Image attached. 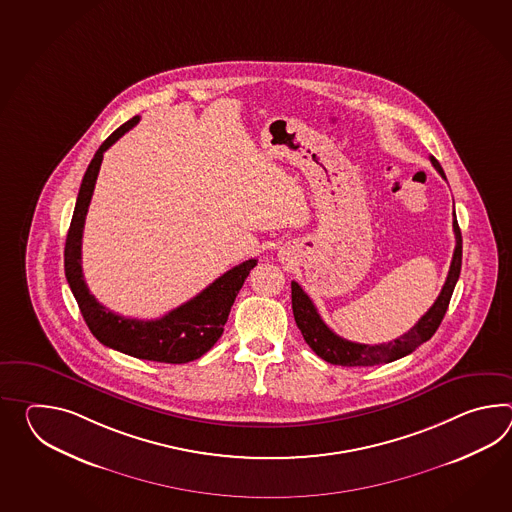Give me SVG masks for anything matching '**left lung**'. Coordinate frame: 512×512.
I'll use <instances>...</instances> for the list:
<instances>
[{
  "instance_id": "1",
  "label": "left lung",
  "mask_w": 512,
  "mask_h": 512,
  "mask_svg": "<svg viewBox=\"0 0 512 512\" xmlns=\"http://www.w3.org/2000/svg\"><path fill=\"white\" fill-rule=\"evenodd\" d=\"M430 161L437 172L444 176L443 167L439 161L430 156ZM454 233L455 250L450 264V272L446 277L443 290L439 297L435 299L432 308L422 316L413 329H409L404 336L389 343H380V345H365V343H356V341L345 340L338 336L336 332L325 325V321L318 314V308L314 307L312 299L305 294V290L292 281V310L296 318L297 327L301 330L303 338L308 343V347L318 354L321 360L329 364L343 365V367H367V365L387 364L395 362L398 358L413 353L424 341L430 340L435 330L439 329L444 314L450 305V299L454 294L455 283L461 273V259H463V239H461V229L457 224L454 211Z\"/></svg>"
}]
</instances>
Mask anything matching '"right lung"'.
Segmentation results:
<instances>
[{
  "mask_svg": "<svg viewBox=\"0 0 512 512\" xmlns=\"http://www.w3.org/2000/svg\"><path fill=\"white\" fill-rule=\"evenodd\" d=\"M137 123L139 115L126 121L125 125L119 126L95 152L86 169L80 183L73 218L69 224L68 239L64 248V270L69 288L82 312V318L86 321L91 334L103 345L141 360L163 364H187L207 353L222 336L235 297L239 294L246 277L257 266V259H250L231 268L191 301L183 303L182 307L174 308L159 319L143 321L123 318L103 307L95 296H91L82 275V231L90 207L91 194L95 189L104 152Z\"/></svg>",
  "mask_w": 512,
  "mask_h": 512,
  "instance_id": "obj_1",
  "label": "right lung"
}]
</instances>
